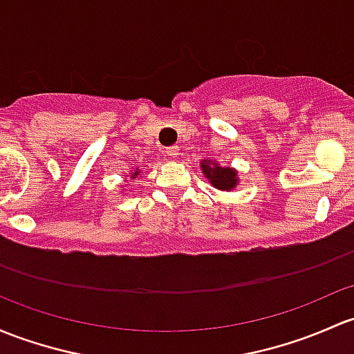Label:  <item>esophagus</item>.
Masks as SVG:
<instances>
[{
	"label": "esophagus",
	"instance_id": "34e87169",
	"mask_svg": "<svg viewBox=\"0 0 354 354\" xmlns=\"http://www.w3.org/2000/svg\"><path fill=\"white\" fill-rule=\"evenodd\" d=\"M176 156H178V147L176 146L166 147V159H174Z\"/></svg>",
	"mask_w": 354,
	"mask_h": 354
}]
</instances>
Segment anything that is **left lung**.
Returning <instances> with one entry per match:
<instances>
[{"label": "left lung", "instance_id": "8db88e82", "mask_svg": "<svg viewBox=\"0 0 354 354\" xmlns=\"http://www.w3.org/2000/svg\"><path fill=\"white\" fill-rule=\"evenodd\" d=\"M202 169L215 188L230 189L236 187L237 183L236 171L229 169V167H221L218 165H215V162L214 166H210V162L207 161L202 162Z\"/></svg>", "mask_w": 354, "mask_h": 354}]
</instances>
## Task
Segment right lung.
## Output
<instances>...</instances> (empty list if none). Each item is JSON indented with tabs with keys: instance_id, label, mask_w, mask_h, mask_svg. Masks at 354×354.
I'll list each match as a JSON object with an SVG mask.
<instances>
[{
	"instance_id": "obj_1",
	"label": "right lung",
	"mask_w": 354,
	"mask_h": 354,
	"mask_svg": "<svg viewBox=\"0 0 354 354\" xmlns=\"http://www.w3.org/2000/svg\"><path fill=\"white\" fill-rule=\"evenodd\" d=\"M137 174H139V171H136V173H133V174H132V178H136V176H137Z\"/></svg>"
}]
</instances>
